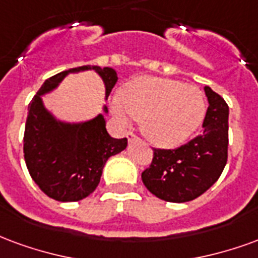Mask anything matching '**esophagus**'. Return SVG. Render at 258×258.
Segmentation results:
<instances>
[{"instance_id": "1", "label": "esophagus", "mask_w": 258, "mask_h": 258, "mask_svg": "<svg viewBox=\"0 0 258 258\" xmlns=\"http://www.w3.org/2000/svg\"><path fill=\"white\" fill-rule=\"evenodd\" d=\"M126 137H127V140H129V142H133V140H136V139H137L136 135H135V133H132V132H129V133H127Z\"/></svg>"}]
</instances>
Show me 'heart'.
<instances>
[{
	"label": "heart",
	"mask_w": 258,
	"mask_h": 258,
	"mask_svg": "<svg viewBox=\"0 0 258 258\" xmlns=\"http://www.w3.org/2000/svg\"><path fill=\"white\" fill-rule=\"evenodd\" d=\"M111 111L122 125L142 121L143 133L158 147L181 146L204 121L202 92L183 82L159 77H139L121 90Z\"/></svg>",
	"instance_id": "b5f03b06"
}]
</instances>
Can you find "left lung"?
I'll list each match as a JSON object with an SVG mask.
<instances>
[{
  "instance_id": "left-lung-1",
  "label": "left lung",
  "mask_w": 258,
  "mask_h": 258,
  "mask_svg": "<svg viewBox=\"0 0 258 258\" xmlns=\"http://www.w3.org/2000/svg\"><path fill=\"white\" fill-rule=\"evenodd\" d=\"M208 111L202 135L176 150H154L150 168L142 173L144 185L166 202H188L208 191L223 173L228 150V106L205 86Z\"/></svg>"
}]
</instances>
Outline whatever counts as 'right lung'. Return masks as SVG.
Returning a JSON list of instances; mask_svg holds the SVG:
<instances>
[{
	"instance_id": "obj_1",
	"label": "right lung",
	"mask_w": 258,
	"mask_h": 258,
	"mask_svg": "<svg viewBox=\"0 0 258 258\" xmlns=\"http://www.w3.org/2000/svg\"><path fill=\"white\" fill-rule=\"evenodd\" d=\"M95 71L104 84V99L118 81L111 67L81 66L50 77L29 106L24 131V161L30 176L48 197L60 202H77L93 192L100 183L107 159L123 151L126 139H114L106 129L101 112L86 121L60 119L46 108L44 97L57 89L70 74Z\"/></svg>"
}]
</instances>
